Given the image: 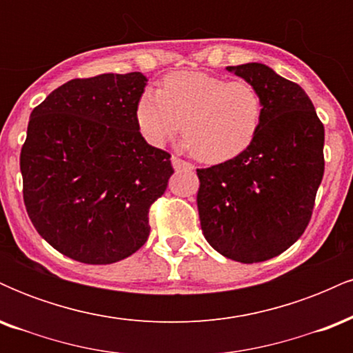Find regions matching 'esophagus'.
<instances>
[{
	"mask_svg": "<svg viewBox=\"0 0 353 353\" xmlns=\"http://www.w3.org/2000/svg\"><path fill=\"white\" fill-rule=\"evenodd\" d=\"M171 163H172V168L176 169V171H184V169H185V171H190V169H192V164L185 163V161L181 159V157L172 156Z\"/></svg>",
	"mask_w": 353,
	"mask_h": 353,
	"instance_id": "1",
	"label": "esophagus"
}]
</instances>
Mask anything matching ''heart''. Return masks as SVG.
<instances>
[{
    "mask_svg": "<svg viewBox=\"0 0 353 353\" xmlns=\"http://www.w3.org/2000/svg\"><path fill=\"white\" fill-rule=\"evenodd\" d=\"M264 119V101L252 83L202 71H177L159 91L145 89L136 123L149 144L163 145L182 128V149L204 163L236 159L254 144Z\"/></svg>",
    "mask_w": 353,
    "mask_h": 353,
    "instance_id": "heart-1",
    "label": "heart"
}]
</instances>
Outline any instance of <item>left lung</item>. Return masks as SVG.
Returning a JSON list of instances; mask_svg holds the SVG:
<instances>
[{
  "label": "left lung",
  "mask_w": 353,
  "mask_h": 353,
  "mask_svg": "<svg viewBox=\"0 0 353 353\" xmlns=\"http://www.w3.org/2000/svg\"><path fill=\"white\" fill-rule=\"evenodd\" d=\"M264 101L254 144L236 159L197 169L202 234L242 264L282 254L302 236L323 177V124L305 91L262 63L228 66Z\"/></svg>",
  "instance_id": "left-lung-1"
}]
</instances>
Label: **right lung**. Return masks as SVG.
<instances>
[{
	"label": "right lung",
	"instance_id": "add662e5",
	"mask_svg": "<svg viewBox=\"0 0 353 353\" xmlns=\"http://www.w3.org/2000/svg\"><path fill=\"white\" fill-rule=\"evenodd\" d=\"M143 72L71 79L33 109L19 157L23 197L48 244L83 264H112L149 237L171 154L141 136Z\"/></svg>",
	"mask_w": 353,
	"mask_h": 353
}]
</instances>
